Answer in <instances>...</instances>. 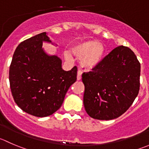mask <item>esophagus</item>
<instances>
[{"mask_svg":"<svg viewBox=\"0 0 149 149\" xmlns=\"http://www.w3.org/2000/svg\"><path fill=\"white\" fill-rule=\"evenodd\" d=\"M81 74H82V71H81L80 70H78V73H77V80L78 81L81 80Z\"/></svg>","mask_w":149,"mask_h":149,"instance_id":"esophagus-1","label":"esophagus"}]
</instances>
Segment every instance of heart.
Segmentation results:
<instances>
[{
  "label": "heart",
  "instance_id": "obj_1",
  "mask_svg": "<svg viewBox=\"0 0 149 149\" xmlns=\"http://www.w3.org/2000/svg\"><path fill=\"white\" fill-rule=\"evenodd\" d=\"M71 52L76 57H81L80 65L85 70H91L97 68L105 57V49L103 44L95 40H88L75 44ZM67 60H70V54L66 53Z\"/></svg>",
  "mask_w": 149,
  "mask_h": 149
}]
</instances>
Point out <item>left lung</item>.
<instances>
[{
	"label": "left lung",
	"mask_w": 149,
	"mask_h": 149,
	"mask_svg": "<svg viewBox=\"0 0 149 149\" xmlns=\"http://www.w3.org/2000/svg\"><path fill=\"white\" fill-rule=\"evenodd\" d=\"M141 64L130 48L119 46L92 71L83 73L84 105L90 117L116 119L131 106L140 89Z\"/></svg>",
	"instance_id": "8db88e82"
}]
</instances>
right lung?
Wrapping results in <instances>:
<instances>
[{"mask_svg":"<svg viewBox=\"0 0 149 149\" xmlns=\"http://www.w3.org/2000/svg\"><path fill=\"white\" fill-rule=\"evenodd\" d=\"M44 41L52 42L46 32L20 43L9 68L14 101L22 111L37 117L50 116L61 107L77 76L76 66L65 71L57 56L46 54Z\"/></svg>","mask_w":149,"mask_h":149,"instance_id":"1","label":"right lung"}]
</instances>
